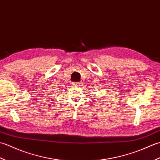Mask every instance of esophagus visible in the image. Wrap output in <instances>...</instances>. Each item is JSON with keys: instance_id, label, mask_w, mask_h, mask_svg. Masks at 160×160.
<instances>
[{"instance_id": "esophagus-1", "label": "esophagus", "mask_w": 160, "mask_h": 160, "mask_svg": "<svg viewBox=\"0 0 160 160\" xmlns=\"http://www.w3.org/2000/svg\"><path fill=\"white\" fill-rule=\"evenodd\" d=\"M81 83H79V82H74V83H72V85H73V86H81Z\"/></svg>"}]
</instances>
